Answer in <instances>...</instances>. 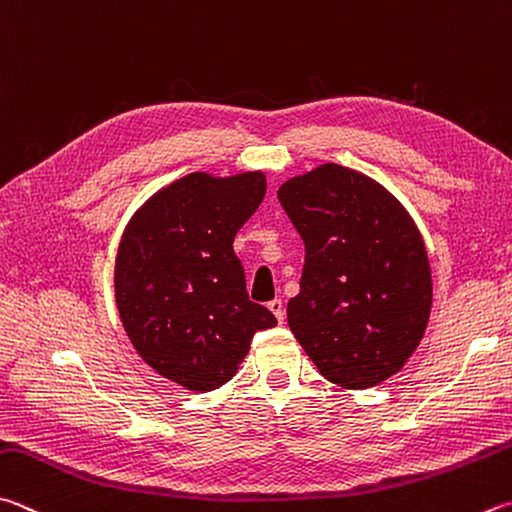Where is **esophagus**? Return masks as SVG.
<instances>
[{"label": "esophagus", "instance_id": "1", "mask_svg": "<svg viewBox=\"0 0 512 512\" xmlns=\"http://www.w3.org/2000/svg\"><path fill=\"white\" fill-rule=\"evenodd\" d=\"M268 309L273 311V315L277 318V322H284L286 309H284V302H282V300H271V302H268Z\"/></svg>", "mask_w": 512, "mask_h": 512}]
</instances>
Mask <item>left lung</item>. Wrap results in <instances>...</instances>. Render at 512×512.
<instances>
[{
    "label": "left lung",
    "mask_w": 512,
    "mask_h": 512,
    "mask_svg": "<svg viewBox=\"0 0 512 512\" xmlns=\"http://www.w3.org/2000/svg\"><path fill=\"white\" fill-rule=\"evenodd\" d=\"M304 241L288 327L320 374L345 389L394 376L421 342L430 262L414 221L383 185L327 163L277 190Z\"/></svg>",
    "instance_id": "8db88e82"
}]
</instances>
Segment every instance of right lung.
I'll use <instances>...</instances> for the list:
<instances>
[{"label":"right lung","mask_w":512,"mask_h":512,"mask_svg":"<svg viewBox=\"0 0 512 512\" xmlns=\"http://www.w3.org/2000/svg\"><path fill=\"white\" fill-rule=\"evenodd\" d=\"M264 194L262 172H194L156 192L120 241L114 282L127 336L147 365L192 392L228 383L255 333L277 324L250 302L232 250Z\"/></svg>","instance_id":"add662e5"}]
</instances>
